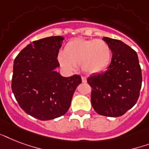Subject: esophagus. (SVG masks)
Masks as SVG:
<instances>
[{
  "mask_svg": "<svg viewBox=\"0 0 149 149\" xmlns=\"http://www.w3.org/2000/svg\"><path fill=\"white\" fill-rule=\"evenodd\" d=\"M86 81H87V79H86V77H82V82H83V83H86Z\"/></svg>",
  "mask_w": 149,
  "mask_h": 149,
  "instance_id": "esophagus-1",
  "label": "esophagus"
}]
</instances>
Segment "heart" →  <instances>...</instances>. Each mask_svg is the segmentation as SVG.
I'll list each match as a JSON object with an SVG mask.
<instances>
[{"instance_id": "b5f03b06", "label": "heart", "mask_w": 149, "mask_h": 149, "mask_svg": "<svg viewBox=\"0 0 149 149\" xmlns=\"http://www.w3.org/2000/svg\"><path fill=\"white\" fill-rule=\"evenodd\" d=\"M111 60V48L100 39H72L65 45L64 52L58 56V63L63 69L74 71L77 65H81L83 71L88 74L105 70Z\"/></svg>"}]
</instances>
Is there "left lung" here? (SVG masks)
Segmentation results:
<instances>
[{"instance_id": "8db88e82", "label": "left lung", "mask_w": 149, "mask_h": 149, "mask_svg": "<svg viewBox=\"0 0 149 149\" xmlns=\"http://www.w3.org/2000/svg\"><path fill=\"white\" fill-rule=\"evenodd\" d=\"M112 52L107 70L87 79L92 87L91 104L97 113L120 117L136 104L142 76L136 52L118 39L104 37Z\"/></svg>"}]
</instances>
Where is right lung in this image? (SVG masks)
Returning a JSON list of instances; mask_svg holds the SVG:
<instances>
[{
    "mask_svg": "<svg viewBox=\"0 0 149 149\" xmlns=\"http://www.w3.org/2000/svg\"><path fill=\"white\" fill-rule=\"evenodd\" d=\"M64 38L51 36L34 41L14 61L11 89L21 108L41 120L64 115L81 77L61 76L58 51Z\"/></svg>",
    "mask_w": 149,
    "mask_h": 149,
    "instance_id": "right-lung-1",
    "label": "right lung"
}]
</instances>
